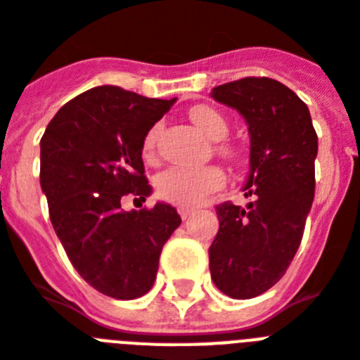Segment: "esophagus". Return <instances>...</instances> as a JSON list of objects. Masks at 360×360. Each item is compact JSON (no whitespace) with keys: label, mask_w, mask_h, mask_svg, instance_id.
Segmentation results:
<instances>
[{"label":"esophagus","mask_w":360,"mask_h":360,"mask_svg":"<svg viewBox=\"0 0 360 360\" xmlns=\"http://www.w3.org/2000/svg\"><path fill=\"white\" fill-rule=\"evenodd\" d=\"M190 214H192V210H190V208H183V207L179 208V216H181V219H183V221H185V219H188Z\"/></svg>","instance_id":"obj_1"}]
</instances>
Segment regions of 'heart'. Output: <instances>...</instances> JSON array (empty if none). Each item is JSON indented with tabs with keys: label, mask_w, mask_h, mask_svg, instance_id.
<instances>
[{
	"label": "heart",
	"mask_w": 360,
	"mask_h": 360,
	"mask_svg": "<svg viewBox=\"0 0 360 360\" xmlns=\"http://www.w3.org/2000/svg\"><path fill=\"white\" fill-rule=\"evenodd\" d=\"M190 120L195 128L210 141H221L229 134V122L221 113L210 105H195L188 111ZM155 143V129L148 134L144 141V150L150 152ZM219 152L231 155V146H219ZM225 183V175L217 168H199V170H183L174 168L159 175L157 192L159 195L183 208H194L203 203L207 194L217 190Z\"/></svg>",
	"instance_id": "obj_1"
}]
</instances>
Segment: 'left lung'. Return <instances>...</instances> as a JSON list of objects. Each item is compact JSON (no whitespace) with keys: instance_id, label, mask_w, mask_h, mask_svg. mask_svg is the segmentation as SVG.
Masks as SVG:
<instances>
[{"instance_id":"1","label":"left lung","mask_w":360,"mask_h":360,"mask_svg":"<svg viewBox=\"0 0 360 360\" xmlns=\"http://www.w3.org/2000/svg\"><path fill=\"white\" fill-rule=\"evenodd\" d=\"M212 98L245 119L250 137L245 208L216 207L219 231L208 249L210 276L226 297L245 300L271 289L297 255L315 198L319 137L307 105L273 78H241Z\"/></svg>"}]
</instances>
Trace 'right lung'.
I'll return each instance as SVG.
<instances>
[{
  "mask_svg": "<svg viewBox=\"0 0 360 360\" xmlns=\"http://www.w3.org/2000/svg\"><path fill=\"white\" fill-rule=\"evenodd\" d=\"M177 98H148L96 86L62 105L40 141V185L51 223L72 267L91 288L119 300L143 297L181 217L172 205L124 212L120 199H146L148 131Z\"/></svg>",
  "mask_w": 360,
  "mask_h": 360,
  "instance_id": "right-lung-1",
  "label": "right lung"
}]
</instances>
